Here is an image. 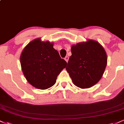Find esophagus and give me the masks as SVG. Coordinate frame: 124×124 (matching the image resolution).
<instances>
[{"label": "esophagus", "mask_w": 124, "mask_h": 124, "mask_svg": "<svg viewBox=\"0 0 124 124\" xmlns=\"http://www.w3.org/2000/svg\"><path fill=\"white\" fill-rule=\"evenodd\" d=\"M65 60L68 62V61H69V57H68V56H66V57L65 58Z\"/></svg>", "instance_id": "1"}]
</instances>
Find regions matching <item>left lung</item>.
I'll list each match as a JSON object with an SVG mask.
<instances>
[{
	"label": "left lung",
	"instance_id": "left-lung-1",
	"mask_svg": "<svg viewBox=\"0 0 124 124\" xmlns=\"http://www.w3.org/2000/svg\"><path fill=\"white\" fill-rule=\"evenodd\" d=\"M71 52L66 69L74 85L86 89L98 83L107 63L103 46L97 41L89 40L72 45Z\"/></svg>",
	"mask_w": 124,
	"mask_h": 124
}]
</instances>
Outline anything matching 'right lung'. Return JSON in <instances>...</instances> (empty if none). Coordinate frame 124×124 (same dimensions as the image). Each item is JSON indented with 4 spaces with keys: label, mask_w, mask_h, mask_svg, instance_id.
Returning a JSON list of instances; mask_svg holds the SVG:
<instances>
[{
    "label": "right lung",
    "mask_w": 124,
    "mask_h": 124,
    "mask_svg": "<svg viewBox=\"0 0 124 124\" xmlns=\"http://www.w3.org/2000/svg\"><path fill=\"white\" fill-rule=\"evenodd\" d=\"M21 69L28 83L39 89L54 86L67 62L49 41L35 39L25 46L20 56Z\"/></svg>",
    "instance_id": "right-lung-1"
}]
</instances>
